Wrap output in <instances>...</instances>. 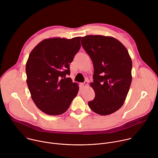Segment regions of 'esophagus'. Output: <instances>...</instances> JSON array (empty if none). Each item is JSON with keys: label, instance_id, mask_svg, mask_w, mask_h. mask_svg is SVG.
Instances as JSON below:
<instances>
[{"label": "esophagus", "instance_id": "1", "mask_svg": "<svg viewBox=\"0 0 158 158\" xmlns=\"http://www.w3.org/2000/svg\"><path fill=\"white\" fill-rule=\"evenodd\" d=\"M87 84H88L87 82V81H85L84 82H83V83H82V84H81V86H82L83 88H85V87H87Z\"/></svg>", "mask_w": 158, "mask_h": 158}]
</instances>
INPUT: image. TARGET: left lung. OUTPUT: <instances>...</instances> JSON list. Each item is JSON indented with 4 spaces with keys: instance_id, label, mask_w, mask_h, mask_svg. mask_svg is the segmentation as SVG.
Wrapping results in <instances>:
<instances>
[{
    "instance_id": "obj_1",
    "label": "left lung",
    "mask_w": 158,
    "mask_h": 158,
    "mask_svg": "<svg viewBox=\"0 0 158 158\" xmlns=\"http://www.w3.org/2000/svg\"><path fill=\"white\" fill-rule=\"evenodd\" d=\"M83 48L94 65L95 98L88 105L96 113L106 116L123 105L132 81V60L124 45L114 37L91 35L82 37Z\"/></svg>"
}]
</instances>
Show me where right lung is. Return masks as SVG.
<instances>
[{
	"label": "right lung",
	"mask_w": 158,
	"mask_h": 158,
	"mask_svg": "<svg viewBox=\"0 0 158 158\" xmlns=\"http://www.w3.org/2000/svg\"><path fill=\"white\" fill-rule=\"evenodd\" d=\"M81 37H52L39 42L26 62L27 84L32 99L44 113L57 116L68 109L79 91L70 77L69 64L81 48Z\"/></svg>",
	"instance_id": "right-lung-1"
}]
</instances>
